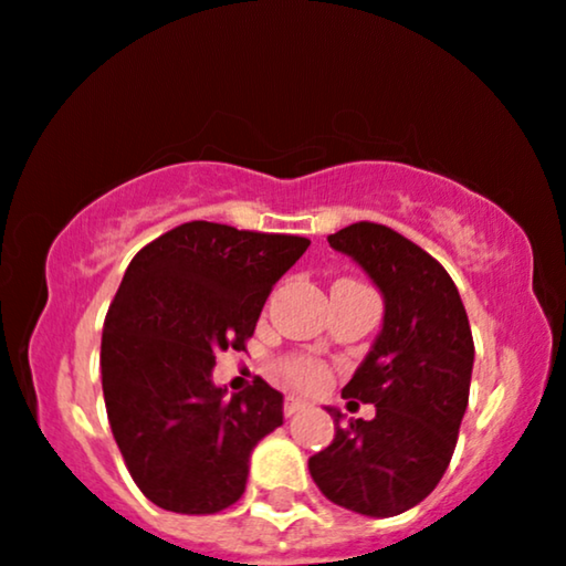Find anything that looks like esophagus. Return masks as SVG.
<instances>
[{
  "label": "esophagus",
  "mask_w": 566,
  "mask_h": 566,
  "mask_svg": "<svg viewBox=\"0 0 566 566\" xmlns=\"http://www.w3.org/2000/svg\"><path fill=\"white\" fill-rule=\"evenodd\" d=\"M305 407H307V399H303V397L292 395V397L284 399V412H287V415H295L300 410H305Z\"/></svg>",
  "instance_id": "1"
}]
</instances>
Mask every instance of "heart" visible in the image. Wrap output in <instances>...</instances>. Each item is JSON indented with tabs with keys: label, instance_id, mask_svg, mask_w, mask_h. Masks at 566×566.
Instances as JSON below:
<instances>
[{
	"label": "heart",
	"instance_id": "obj_1",
	"mask_svg": "<svg viewBox=\"0 0 566 566\" xmlns=\"http://www.w3.org/2000/svg\"><path fill=\"white\" fill-rule=\"evenodd\" d=\"M284 376L300 386H321L326 381V368L316 360H290L284 366Z\"/></svg>",
	"mask_w": 566,
	"mask_h": 566
}]
</instances>
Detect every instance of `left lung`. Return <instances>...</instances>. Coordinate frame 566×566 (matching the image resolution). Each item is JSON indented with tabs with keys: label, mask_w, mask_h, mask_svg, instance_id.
<instances>
[{
	"label": "left lung",
	"mask_w": 566,
	"mask_h": 566,
	"mask_svg": "<svg viewBox=\"0 0 566 566\" xmlns=\"http://www.w3.org/2000/svg\"><path fill=\"white\" fill-rule=\"evenodd\" d=\"M328 245L370 276L384 297L381 332L342 389L376 407L345 420L326 407L336 433L307 460L321 493L368 517H395L420 504L447 473L468 410L473 334L452 276L402 234L357 221Z\"/></svg>",
	"instance_id": "8db88e82"
}]
</instances>
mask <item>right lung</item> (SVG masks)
Instances as JSON below:
<instances>
[{"mask_svg":"<svg viewBox=\"0 0 566 566\" xmlns=\"http://www.w3.org/2000/svg\"><path fill=\"white\" fill-rule=\"evenodd\" d=\"M307 245L188 221L127 266L104 321V402L133 481L161 510L232 506L255 443L282 426V391L255 378L230 397L211 374L219 353L245 349L271 287Z\"/></svg>","mask_w":566,"mask_h":566,"instance_id":"obj_1","label":"right lung"}]
</instances>
